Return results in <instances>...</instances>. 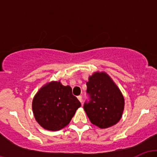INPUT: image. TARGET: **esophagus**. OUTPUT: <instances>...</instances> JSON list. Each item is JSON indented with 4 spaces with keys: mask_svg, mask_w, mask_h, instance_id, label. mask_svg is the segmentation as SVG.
<instances>
[{
    "mask_svg": "<svg viewBox=\"0 0 157 157\" xmlns=\"http://www.w3.org/2000/svg\"><path fill=\"white\" fill-rule=\"evenodd\" d=\"M77 98H78V100H79V101H80V102H82V96H78L77 97Z\"/></svg>",
    "mask_w": 157,
    "mask_h": 157,
    "instance_id": "esophagus-1",
    "label": "esophagus"
}]
</instances>
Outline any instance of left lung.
<instances>
[{
    "label": "left lung",
    "mask_w": 157,
    "mask_h": 157,
    "mask_svg": "<svg viewBox=\"0 0 157 157\" xmlns=\"http://www.w3.org/2000/svg\"><path fill=\"white\" fill-rule=\"evenodd\" d=\"M89 100L83 108L90 121L101 128L120 121L124 109V98L117 86L105 73H94L86 82Z\"/></svg>",
    "instance_id": "obj_1"
}]
</instances>
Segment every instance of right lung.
I'll list each match as a JSON object with an SVG mask.
<instances>
[{"instance_id": "right-lung-1", "label": "right lung", "mask_w": 157, "mask_h": 157, "mask_svg": "<svg viewBox=\"0 0 157 157\" xmlns=\"http://www.w3.org/2000/svg\"><path fill=\"white\" fill-rule=\"evenodd\" d=\"M80 102L72 94L69 86L60 82L46 85L37 93L32 109L37 122L49 131H58L69 123Z\"/></svg>"}]
</instances>
